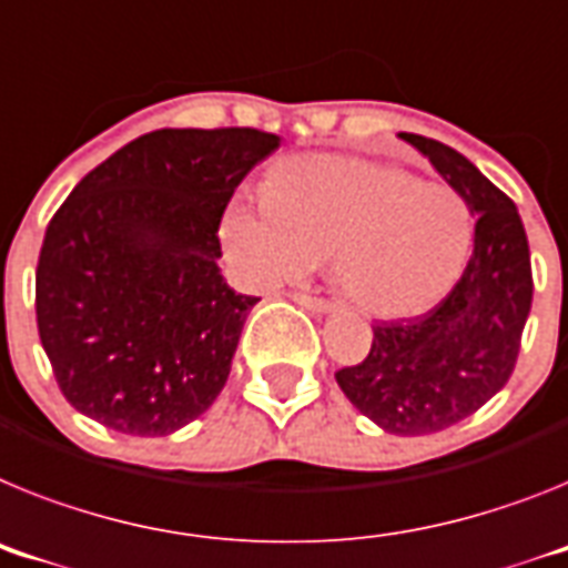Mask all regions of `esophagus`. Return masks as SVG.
I'll use <instances>...</instances> for the list:
<instances>
[{
  "label": "esophagus",
  "mask_w": 568,
  "mask_h": 568,
  "mask_svg": "<svg viewBox=\"0 0 568 568\" xmlns=\"http://www.w3.org/2000/svg\"><path fill=\"white\" fill-rule=\"evenodd\" d=\"M293 302L298 304V307L310 310V313H331L336 304L327 302V298H318V295H310V293H293Z\"/></svg>",
  "instance_id": "obj_1"
}]
</instances>
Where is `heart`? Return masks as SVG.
I'll use <instances>...</instances> for the list:
<instances>
[{"label":"heart","mask_w":568,"mask_h":568,"mask_svg":"<svg viewBox=\"0 0 568 568\" xmlns=\"http://www.w3.org/2000/svg\"><path fill=\"white\" fill-rule=\"evenodd\" d=\"M250 284L270 287L331 258L353 304L379 318L414 316L463 273L471 206L457 189L351 154L287 160L264 197H237L221 224Z\"/></svg>","instance_id":"1"}]
</instances>
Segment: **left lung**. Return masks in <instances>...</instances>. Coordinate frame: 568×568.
I'll list each match as a JSON object with an SVG mask.
<instances>
[{
    "mask_svg": "<svg viewBox=\"0 0 568 568\" xmlns=\"http://www.w3.org/2000/svg\"><path fill=\"white\" fill-rule=\"evenodd\" d=\"M468 201L474 252L443 302L416 318L373 327L362 365L342 367L338 387L358 414L396 436H425L463 423L515 371L531 310V255L515 201L457 149L399 132Z\"/></svg>",
    "mask_w": 568,
    "mask_h": 568,
    "instance_id": "1",
    "label": "left lung"
}]
</instances>
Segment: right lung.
<instances>
[{
  "mask_svg": "<svg viewBox=\"0 0 568 568\" xmlns=\"http://www.w3.org/2000/svg\"><path fill=\"white\" fill-rule=\"evenodd\" d=\"M281 145L258 129H160L74 186L37 264V327L62 396L129 436H169L224 390L255 295L221 275L226 203Z\"/></svg>",
  "mask_w": 568,
  "mask_h": 568,
  "instance_id": "obj_1",
  "label": "right lung"
}]
</instances>
